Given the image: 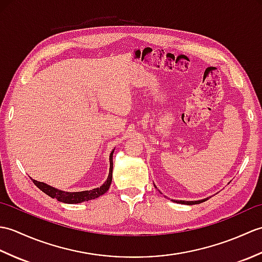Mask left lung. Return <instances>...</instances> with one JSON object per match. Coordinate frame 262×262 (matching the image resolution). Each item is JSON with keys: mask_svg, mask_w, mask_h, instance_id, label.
<instances>
[{"mask_svg": "<svg viewBox=\"0 0 262 262\" xmlns=\"http://www.w3.org/2000/svg\"><path fill=\"white\" fill-rule=\"evenodd\" d=\"M208 198H205L203 200H196V202H185V200H176L177 203H180V204H186V205H194V204H200L203 202H206Z\"/></svg>", "mask_w": 262, "mask_h": 262, "instance_id": "1", "label": "left lung"}]
</instances>
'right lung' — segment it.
I'll list each match as a JSON object with an SVG mask.
<instances>
[{
  "instance_id": "1",
  "label": "right lung",
  "mask_w": 262,
  "mask_h": 262,
  "mask_svg": "<svg viewBox=\"0 0 262 262\" xmlns=\"http://www.w3.org/2000/svg\"><path fill=\"white\" fill-rule=\"evenodd\" d=\"M113 153H114V151L111 152L110 159H109L110 160V170H109L108 179L100 188L92 189V190L80 191V192H65V191L57 190V189H55L51 186H47L46 183L39 182L36 180H32V181L39 189H40L41 191L48 194L49 197L56 198L58 202H62L65 204H79L82 202H88V200L98 198L99 196H101V194L108 191V189L111 185V180H113Z\"/></svg>"
}]
</instances>
